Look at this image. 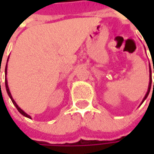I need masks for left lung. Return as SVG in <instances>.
Listing matches in <instances>:
<instances>
[{
	"label": "left lung",
	"mask_w": 154,
	"mask_h": 154,
	"mask_svg": "<svg viewBox=\"0 0 154 154\" xmlns=\"http://www.w3.org/2000/svg\"><path fill=\"white\" fill-rule=\"evenodd\" d=\"M153 72H154V66H153ZM151 85H152V70H151V67H149V86H148V90H147V92H146V96L143 98V100H142V102L141 103H143L144 101H145V99L147 98V96H148V94H149V92H150V89H151ZM153 89H154V82H153Z\"/></svg>",
	"instance_id": "left-lung-1"
}]
</instances>
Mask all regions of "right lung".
Listing matches in <instances>:
<instances>
[{
  "mask_svg": "<svg viewBox=\"0 0 154 154\" xmlns=\"http://www.w3.org/2000/svg\"><path fill=\"white\" fill-rule=\"evenodd\" d=\"M1 68V66H0ZM7 69H8V62H7V65H6V68H5V74H6V75H7ZM5 85H6V90H7V92H8V96L10 97V98H11V100H12V102H13V103L15 105V107L17 108V109L19 110V112L20 113V114H22L23 116H26V117H28V118H31V116L28 115V114H26L24 110H22V109L18 106V104L16 103V102H15L14 100V98H13V97H12V95H11V92H10V91H9V88H8V80H7V78L5 79Z\"/></svg>",
  "mask_w": 154,
  "mask_h": 154,
  "instance_id": "right-lung-1",
  "label": "right lung"
}]
</instances>
